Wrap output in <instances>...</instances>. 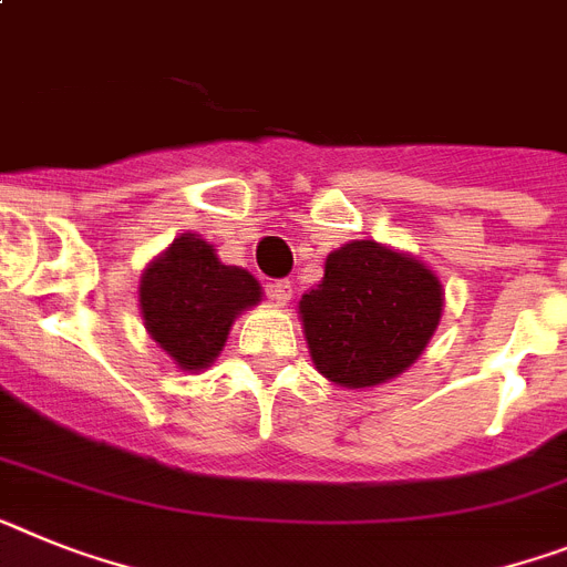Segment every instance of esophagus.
<instances>
[{"instance_id":"esophagus-1","label":"esophagus","mask_w":567,"mask_h":567,"mask_svg":"<svg viewBox=\"0 0 567 567\" xmlns=\"http://www.w3.org/2000/svg\"><path fill=\"white\" fill-rule=\"evenodd\" d=\"M266 295L278 303H289L292 301V280L289 278H275L269 280V287H266Z\"/></svg>"}]
</instances>
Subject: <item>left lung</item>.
<instances>
[{"mask_svg": "<svg viewBox=\"0 0 567 567\" xmlns=\"http://www.w3.org/2000/svg\"><path fill=\"white\" fill-rule=\"evenodd\" d=\"M442 303L427 266L375 240H352L332 251L323 280L301 298L303 336L327 379L372 386L422 355Z\"/></svg>", "mask_w": 567, "mask_h": 567, "instance_id": "1", "label": "left lung"}]
</instances>
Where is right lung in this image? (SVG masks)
I'll use <instances>...</instances> for the list:
<instances>
[{"mask_svg":"<svg viewBox=\"0 0 567 567\" xmlns=\"http://www.w3.org/2000/svg\"><path fill=\"white\" fill-rule=\"evenodd\" d=\"M258 301V280L220 264L197 235L177 237L140 280L145 330L183 370L209 367L224 350L231 321Z\"/></svg>","mask_w":567,"mask_h":567,"instance_id":"1","label":"right lung"}]
</instances>
